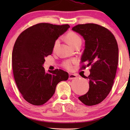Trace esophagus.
I'll list each match as a JSON object with an SVG mask.
<instances>
[{"label":"esophagus","mask_w":130,"mask_h":130,"mask_svg":"<svg viewBox=\"0 0 130 130\" xmlns=\"http://www.w3.org/2000/svg\"><path fill=\"white\" fill-rule=\"evenodd\" d=\"M76 77H77V76H76V74H69V79H70V80H72V79H76Z\"/></svg>","instance_id":"1"}]
</instances>
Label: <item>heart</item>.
I'll return each instance as SVG.
<instances>
[{
    "mask_svg": "<svg viewBox=\"0 0 130 130\" xmlns=\"http://www.w3.org/2000/svg\"><path fill=\"white\" fill-rule=\"evenodd\" d=\"M66 38L69 44L74 48L78 45H81L82 44V39L80 37L74 32H69L66 35ZM58 42H59V40H56V41L54 42V45H53V50H55L57 45H58ZM76 62H77V60L76 59L67 60L63 61L61 64V66L67 70L70 71L73 69V65L76 63Z\"/></svg>",
    "mask_w": 130,
    "mask_h": 130,
    "instance_id": "b5f03b06",
    "label": "heart"
}]
</instances>
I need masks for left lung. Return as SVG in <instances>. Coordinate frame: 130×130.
Returning <instances> with one entry per match:
<instances>
[{"instance_id": "8db88e82", "label": "left lung", "mask_w": 130, "mask_h": 130, "mask_svg": "<svg viewBox=\"0 0 130 130\" xmlns=\"http://www.w3.org/2000/svg\"><path fill=\"white\" fill-rule=\"evenodd\" d=\"M72 30L85 40L80 70L91 67L86 77L89 80V89L79 99L87 106L95 105L106 98L112 88L118 64V44L113 34L99 25L79 24Z\"/></svg>"}]
</instances>
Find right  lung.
<instances>
[{
    "mask_svg": "<svg viewBox=\"0 0 130 130\" xmlns=\"http://www.w3.org/2000/svg\"><path fill=\"white\" fill-rule=\"evenodd\" d=\"M69 28L68 24L40 23L24 30L16 40L12 51L14 79L29 104H44L54 95L57 85L68 79L67 72L55 69L46 73L42 66L44 58L52 54L54 42Z\"/></svg>",
    "mask_w": 130,
    "mask_h": 130,
    "instance_id": "1",
    "label": "right lung"
}]
</instances>
